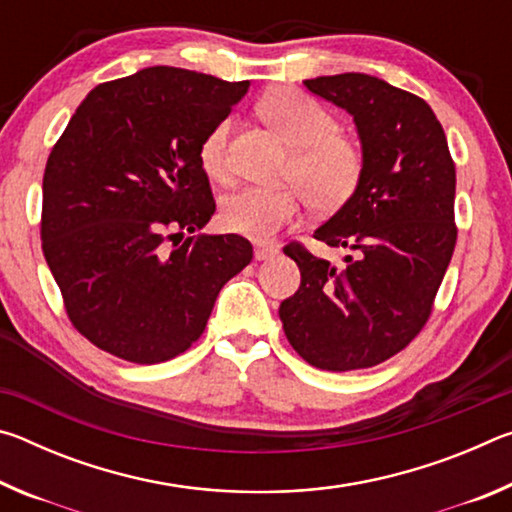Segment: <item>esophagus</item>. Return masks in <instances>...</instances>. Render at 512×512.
I'll use <instances>...</instances> for the list:
<instances>
[{
  "instance_id": "34e87169",
  "label": "esophagus",
  "mask_w": 512,
  "mask_h": 512,
  "mask_svg": "<svg viewBox=\"0 0 512 512\" xmlns=\"http://www.w3.org/2000/svg\"><path fill=\"white\" fill-rule=\"evenodd\" d=\"M275 255H277V248L275 246L255 244V259H259V262H264V259H271Z\"/></svg>"
}]
</instances>
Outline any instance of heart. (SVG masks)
<instances>
[{"mask_svg": "<svg viewBox=\"0 0 512 512\" xmlns=\"http://www.w3.org/2000/svg\"><path fill=\"white\" fill-rule=\"evenodd\" d=\"M264 117L296 146L284 189L244 187L230 194L221 207V221L230 232L257 241L273 239L287 225L300 221L307 196L320 210H334L352 196L363 171L359 146L339 135L336 119L298 90H275L262 101ZM230 119L205 135L198 158L214 180H228Z\"/></svg>", "mask_w": 512, "mask_h": 512, "instance_id": "obj_1", "label": "heart"}]
</instances>
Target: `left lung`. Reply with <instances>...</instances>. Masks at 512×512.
Wrapping results in <instances>:
<instances>
[{
	"instance_id": "obj_1",
	"label": "left lung",
	"mask_w": 512,
	"mask_h": 512,
	"mask_svg": "<svg viewBox=\"0 0 512 512\" xmlns=\"http://www.w3.org/2000/svg\"><path fill=\"white\" fill-rule=\"evenodd\" d=\"M305 88L352 115L363 171L314 232L348 248V266L289 244L300 287L280 305V320L311 366L370 368L404 350L431 314L456 246V169L443 126L415 94L359 72L307 79Z\"/></svg>"
}]
</instances>
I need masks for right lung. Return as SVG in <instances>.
I'll list each match as a JSON object with an SVG mask.
<instances>
[{
	"label": "right lung",
	"mask_w": 512,
	"mask_h": 512,
	"mask_svg": "<svg viewBox=\"0 0 512 512\" xmlns=\"http://www.w3.org/2000/svg\"><path fill=\"white\" fill-rule=\"evenodd\" d=\"M248 85L146 67L97 85L51 149L42 250L69 320L97 348L133 363L178 357L253 259L239 235L192 237L216 210L198 151Z\"/></svg>",
	"instance_id": "1"
}]
</instances>
